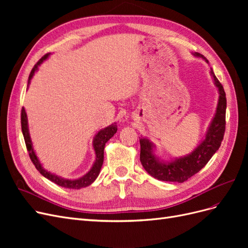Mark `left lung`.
I'll list each match as a JSON object with an SVG mask.
<instances>
[{"label":"left lung","instance_id":"left-lung-1","mask_svg":"<svg viewBox=\"0 0 248 248\" xmlns=\"http://www.w3.org/2000/svg\"><path fill=\"white\" fill-rule=\"evenodd\" d=\"M194 56L206 60V58L199 54V52H196ZM211 74L216 87L218 88L219 100L216 115L211 125H210L206 139L188 156H185L183 158H179L169 163H160L153 155V145L151 142L147 139H140V159L141 166L144 167L149 175L161 180V181L182 183L204 168L217 150L219 149L223 140L224 131H226L227 98L223 87L215 77L212 68Z\"/></svg>","mask_w":248,"mask_h":248}]
</instances>
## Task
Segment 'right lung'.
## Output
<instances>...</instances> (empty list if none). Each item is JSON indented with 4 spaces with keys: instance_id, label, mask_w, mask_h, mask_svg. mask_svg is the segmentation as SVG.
Wrapping results in <instances>:
<instances>
[{
    "instance_id": "add662e5",
    "label": "right lung",
    "mask_w": 248,
    "mask_h": 248,
    "mask_svg": "<svg viewBox=\"0 0 248 248\" xmlns=\"http://www.w3.org/2000/svg\"><path fill=\"white\" fill-rule=\"evenodd\" d=\"M48 55L49 54L44 55L39 60V61L35 64L33 69L31 70V73H30V76H29V80H28L29 82L33 78L34 72L37 70V67H38L44 61V60L48 57ZM20 123H21V131H22V134H24V139H25V142L27 146V150L29 152V156H30V158H31L35 168L37 169V170H38L42 176L50 180L51 182L56 183L59 186H62V187H65V188H70V189H79V188H81V187L89 186L90 184H92L95 181V179L99 175V171L101 170L102 163H103V154H104V146H106V142L110 138L114 137V134L117 132V125L111 124L108 127H106V128L101 129L98 133H97L94 140H93V147H94L95 153H96V160L93 164L92 169L90 170V171H88V174H86L84 177H81L77 180H69V179H64L62 177H58L54 174H50L49 171L46 170L42 168L41 163L39 162L38 158H37V156L34 152V149L32 147V141H31V139H30L29 129H28L27 114H26L24 108H21Z\"/></svg>"
}]
</instances>
